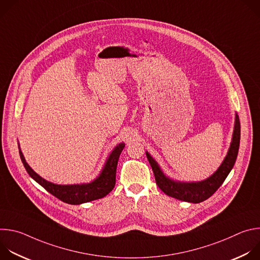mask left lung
<instances>
[{"label": "left lung", "instance_id": "1", "mask_svg": "<svg viewBox=\"0 0 260 260\" xmlns=\"http://www.w3.org/2000/svg\"><path fill=\"white\" fill-rule=\"evenodd\" d=\"M241 140V124L239 116L236 115V124L233 136V142L231 144V148L226 157L223 162L219 167V169L207 180L201 182H192V183H183V182H175L169 178H167L162 172L160 171L157 162L150 156L149 153L146 152L148 161H149L157 186L169 197L175 198L180 201L199 204L208 200L212 197L216 190L221 186L222 183L224 182L230 172L235 166L239 147Z\"/></svg>", "mask_w": 260, "mask_h": 260}]
</instances>
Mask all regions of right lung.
Returning a JSON list of instances; mask_svg holds the SVG:
<instances>
[{"label":"right lung","instance_id":"right-lung-1","mask_svg":"<svg viewBox=\"0 0 260 260\" xmlns=\"http://www.w3.org/2000/svg\"><path fill=\"white\" fill-rule=\"evenodd\" d=\"M123 148L124 143L116 146L112 153L110 154L101 175L91 183L81 185H57L48 182L30 169V167L26 164L20 150L19 155L28 175L36 182H38L49 193L62 201L63 203L70 205H80L83 203L102 199L106 197L110 191H112L116 182V169L118 159Z\"/></svg>","mask_w":260,"mask_h":260}]
</instances>
